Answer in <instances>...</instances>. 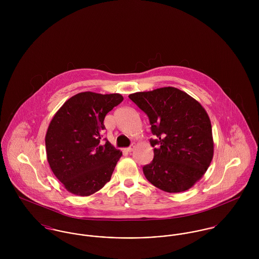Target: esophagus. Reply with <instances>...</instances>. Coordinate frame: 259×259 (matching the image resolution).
<instances>
[{"label": "esophagus", "instance_id": "34e87169", "mask_svg": "<svg viewBox=\"0 0 259 259\" xmlns=\"http://www.w3.org/2000/svg\"><path fill=\"white\" fill-rule=\"evenodd\" d=\"M135 148H136V146H135V145H132L131 147L125 148L124 150H125V151H127V152H132V151L135 149Z\"/></svg>", "mask_w": 259, "mask_h": 259}]
</instances>
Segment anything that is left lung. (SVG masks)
Wrapping results in <instances>:
<instances>
[{
  "label": "left lung",
  "mask_w": 259,
  "mask_h": 259,
  "mask_svg": "<svg viewBox=\"0 0 259 259\" xmlns=\"http://www.w3.org/2000/svg\"><path fill=\"white\" fill-rule=\"evenodd\" d=\"M128 98L148 116L152 161L143 167L148 182L166 192H182L198 182L213 157L211 122L203 107L185 92L160 88Z\"/></svg>",
  "instance_id": "1"
}]
</instances>
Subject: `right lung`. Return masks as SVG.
<instances>
[{
	"mask_svg": "<svg viewBox=\"0 0 259 259\" xmlns=\"http://www.w3.org/2000/svg\"><path fill=\"white\" fill-rule=\"evenodd\" d=\"M119 94L79 93L56 112L46 135L50 167L66 189L89 196L111 181L121 151L103 143L105 116L122 102Z\"/></svg>",
	"mask_w": 259,
	"mask_h": 259,
	"instance_id": "1",
	"label": "right lung"
}]
</instances>
